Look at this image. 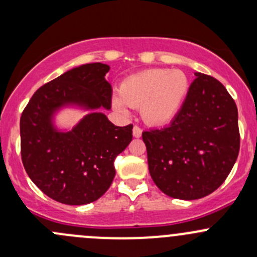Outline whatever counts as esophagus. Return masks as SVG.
<instances>
[{"label": "esophagus", "instance_id": "esophagus-1", "mask_svg": "<svg viewBox=\"0 0 257 257\" xmlns=\"http://www.w3.org/2000/svg\"><path fill=\"white\" fill-rule=\"evenodd\" d=\"M142 128L141 126H138V125H134L133 126V136L136 137V138H139V137H142Z\"/></svg>", "mask_w": 257, "mask_h": 257}]
</instances>
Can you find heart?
Returning <instances> with one entry per match:
<instances>
[{
    "label": "heart",
    "mask_w": 257,
    "mask_h": 257,
    "mask_svg": "<svg viewBox=\"0 0 257 257\" xmlns=\"http://www.w3.org/2000/svg\"><path fill=\"white\" fill-rule=\"evenodd\" d=\"M188 92L189 79L183 71L147 69L123 80L120 98H114L113 104L121 113L128 107L141 108L145 121L164 125L177 116Z\"/></svg>",
    "instance_id": "1"
}]
</instances>
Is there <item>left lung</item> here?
I'll return each instance as SVG.
<instances>
[{
  "mask_svg": "<svg viewBox=\"0 0 257 257\" xmlns=\"http://www.w3.org/2000/svg\"><path fill=\"white\" fill-rule=\"evenodd\" d=\"M170 125L142 134L149 173L168 196L196 200L216 190L240 149L237 107L214 77L195 73Z\"/></svg>",
  "mask_w": 257,
  "mask_h": 257,
  "instance_id": "left-lung-1",
  "label": "left lung"
}]
</instances>
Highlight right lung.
Listing matches in <instances>:
<instances>
[{"label":"right lung","mask_w":257,"mask_h":257,"mask_svg":"<svg viewBox=\"0 0 257 257\" xmlns=\"http://www.w3.org/2000/svg\"><path fill=\"white\" fill-rule=\"evenodd\" d=\"M109 66L83 64L36 90L20 120L21 157L31 180L53 200L83 205L109 189L114 160L132 142L133 125L116 126L105 114L90 113L69 132L52 124L57 109L77 104L85 109H110Z\"/></svg>","instance_id":"right-lung-1"}]
</instances>
